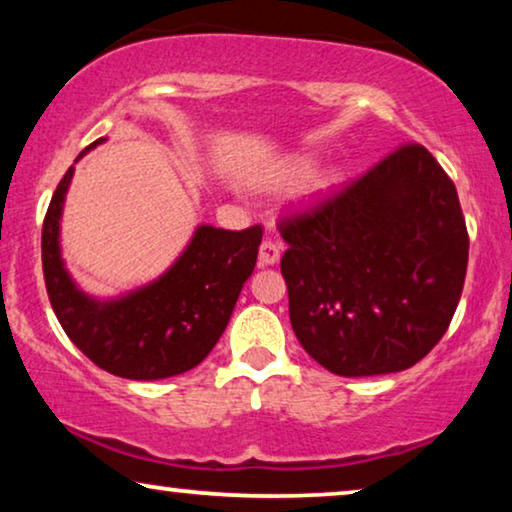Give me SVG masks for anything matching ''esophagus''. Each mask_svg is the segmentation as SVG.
Instances as JSON below:
<instances>
[{
  "label": "esophagus",
  "instance_id": "obj_1",
  "mask_svg": "<svg viewBox=\"0 0 512 512\" xmlns=\"http://www.w3.org/2000/svg\"><path fill=\"white\" fill-rule=\"evenodd\" d=\"M279 256H282L279 244H275L272 240H265L261 244V249H258V263L261 265H275L279 261Z\"/></svg>",
  "mask_w": 512,
  "mask_h": 512
}]
</instances>
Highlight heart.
Segmentation results:
<instances>
[{
  "label": "heart",
  "mask_w": 512,
  "mask_h": 512,
  "mask_svg": "<svg viewBox=\"0 0 512 512\" xmlns=\"http://www.w3.org/2000/svg\"><path fill=\"white\" fill-rule=\"evenodd\" d=\"M312 160H296V163L289 165V170L284 172V181H289V184H293V181H300L305 179L307 174L312 172ZM335 184V174L333 172H321L317 174V177L312 179V184L307 186L305 195L307 198H321V195L328 193V188H331Z\"/></svg>",
  "instance_id": "b5f03b06"
}]
</instances>
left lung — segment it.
<instances>
[{
  "instance_id": "left-lung-1",
  "label": "left lung",
  "mask_w": 512,
  "mask_h": 512,
  "mask_svg": "<svg viewBox=\"0 0 512 512\" xmlns=\"http://www.w3.org/2000/svg\"><path fill=\"white\" fill-rule=\"evenodd\" d=\"M293 333L342 377L422 361L457 310L468 233L452 179L405 144L310 212L279 223Z\"/></svg>"
}]
</instances>
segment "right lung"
Wrapping results in <instances>:
<instances>
[{"instance_id": "add662e5", "label": "right lung", "mask_w": 512, "mask_h": 512, "mask_svg": "<svg viewBox=\"0 0 512 512\" xmlns=\"http://www.w3.org/2000/svg\"><path fill=\"white\" fill-rule=\"evenodd\" d=\"M102 142L104 137L79 158ZM72 177L74 167H69L41 230L46 291L69 340L95 366L125 380H163L195 368L226 331L242 286L254 272L263 228L237 233L202 223L158 279L100 300L76 286L62 261L60 219Z\"/></svg>"}]
</instances>
